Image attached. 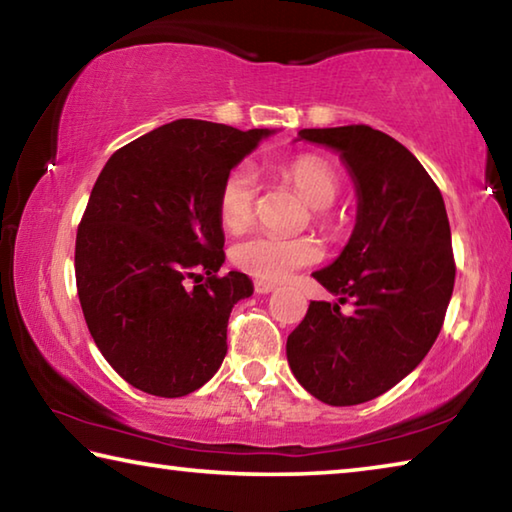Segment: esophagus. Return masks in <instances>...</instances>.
Here are the masks:
<instances>
[{
	"instance_id": "esophagus-1",
	"label": "esophagus",
	"mask_w": 512,
	"mask_h": 512,
	"mask_svg": "<svg viewBox=\"0 0 512 512\" xmlns=\"http://www.w3.org/2000/svg\"><path fill=\"white\" fill-rule=\"evenodd\" d=\"M275 289L273 282H264V280H255V291L257 293H271Z\"/></svg>"
}]
</instances>
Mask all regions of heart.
<instances>
[{"label": "heart", "instance_id": "heart-1", "mask_svg": "<svg viewBox=\"0 0 512 512\" xmlns=\"http://www.w3.org/2000/svg\"><path fill=\"white\" fill-rule=\"evenodd\" d=\"M277 173L311 205V223L320 232L332 235L341 228V216L334 210V201L341 192V178L332 164L320 155L300 153L280 164ZM257 198L255 171L246 164L230 169L216 198V214L223 228L228 232H244L255 219ZM320 257L323 248L314 237H275L257 232L230 248L232 264L264 282H280L298 268L316 264Z\"/></svg>", "mask_w": 512, "mask_h": 512}]
</instances>
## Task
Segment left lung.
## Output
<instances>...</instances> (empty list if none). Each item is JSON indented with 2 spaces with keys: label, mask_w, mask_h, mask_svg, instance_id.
<instances>
[{
  "label": "left lung",
  "mask_w": 512,
  "mask_h": 512,
  "mask_svg": "<svg viewBox=\"0 0 512 512\" xmlns=\"http://www.w3.org/2000/svg\"><path fill=\"white\" fill-rule=\"evenodd\" d=\"M298 135L341 153L359 214L341 257L314 273L354 311L311 302L287 359L316 400L352 406L391 391L438 339L456 277L452 230L438 185L391 135L366 124Z\"/></svg>",
  "instance_id": "left-lung-1"
}]
</instances>
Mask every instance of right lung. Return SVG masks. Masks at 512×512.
Segmentation results:
<instances>
[{
    "mask_svg": "<svg viewBox=\"0 0 512 512\" xmlns=\"http://www.w3.org/2000/svg\"><path fill=\"white\" fill-rule=\"evenodd\" d=\"M271 131L178 119L110 155L76 232L74 268L94 343L128 384L183 397L214 377L228 318L253 293L219 275L228 171Z\"/></svg>",
    "mask_w": 512,
    "mask_h": 512,
    "instance_id": "add662e5",
    "label": "right lung"
}]
</instances>
